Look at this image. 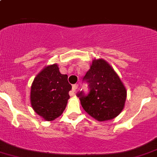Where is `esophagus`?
Instances as JSON below:
<instances>
[{
	"mask_svg": "<svg viewBox=\"0 0 157 157\" xmlns=\"http://www.w3.org/2000/svg\"><path fill=\"white\" fill-rule=\"evenodd\" d=\"M78 84H75V85H73L72 86V92L73 93H75L76 92V90H78Z\"/></svg>",
	"mask_w": 157,
	"mask_h": 157,
	"instance_id": "esophagus-1",
	"label": "esophagus"
}]
</instances>
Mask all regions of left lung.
I'll use <instances>...</instances> for the list:
<instances>
[{
	"instance_id": "8db88e82",
	"label": "left lung",
	"mask_w": 157,
	"mask_h": 157,
	"mask_svg": "<svg viewBox=\"0 0 157 157\" xmlns=\"http://www.w3.org/2000/svg\"><path fill=\"white\" fill-rule=\"evenodd\" d=\"M83 79L89 83L90 92L77 94L85 111L98 121L112 120L124 109L127 90L118 75L103 59H93Z\"/></svg>"
}]
</instances>
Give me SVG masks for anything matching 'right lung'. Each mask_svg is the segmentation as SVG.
I'll return each instance as SVG.
<instances>
[{"instance_id": "right-lung-1", "label": "right lung", "mask_w": 157, "mask_h": 157, "mask_svg": "<svg viewBox=\"0 0 157 157\" xmlns=\"http://www.w3.org/2000/svg\"><path fill=\"white\" fill-rule=\"evenodd\" d=\"M71 90L67 75L60 72L57 64L46 66L32 83V107L44 120L54 121L61 116L65 109Z\"/></svg>"}]
</instances>
